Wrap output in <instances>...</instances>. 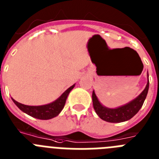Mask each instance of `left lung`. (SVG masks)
I'll list each match as a JSON object with an SVG mask.
<instances>
[{
    "label": "left lung",
    "mask_w": 159,
    "mask_h": 159,
    "mask_svg": "<svg viewBox=\"0 0 159 159\" xmlns=\"http://www.w3.org/2000/svg\"><path fill=\"white\" fill-rule=\"evenodd\" d=\"M149 90V75L148 82L145 89L139 96L132 100L127 104L122 106L120 107L111 109V108L105 107L101 104L97 99L95 92H92V102H93V107L96 114L100 119L104 121L109 123H121V122L127 121L131 119L139 112L140 108L143 106V102L145 101L147 92Z\"/></svg>",
    "instance_id": "8db88e82"
}]
</instances>
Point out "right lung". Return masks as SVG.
Wrapping results in <instances>:
<instances>
[{"mask_svg": "<svg viewBox=\"0 0 159 159\" xmlns=\"http://www.w3.org/2000/svg\"><path fill=\"white\" fill-rule=\"evenodd\" d=\"M74 87H75V84L70 87L68 89L66 90L65 92L61 95V96L58 98L56 101L49 103V104L42 105V106H28V105L22 104L20 102H18L15 99H12L14 103L22 111L26 113L29 116L38 119L47 120V119H50L56 117L60 113V111H62L64 105H65L67 95H68V94L70 93L71 90L73 89Z\"/></svg>", "mask_w": 159, "mask_h": 159, "instance_id": "right-lung-1", "label": "right lung"}]
</instances>
